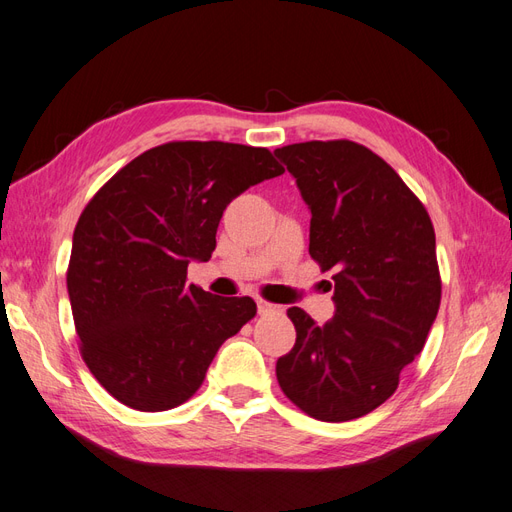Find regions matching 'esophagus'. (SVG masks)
<instances>
[{
	"label": "esophagus",
	"instance_id": "1",
	"mask_svg": "<svg viewBox=\"0 0 512 512\" xmlns=\"http://www.w3.org/2000/svg\"><path fill=\"white\" fill-rule=\"evenodd\" d=\"M276 309H279V306H276V304H272V302H268V300H264V298H257V311H259L261 315H266V313L276 311Z\"/></svg>",
	"mask_w": 512,
	"mask_h": 512
}]
</instances>
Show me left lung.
I'll use <instances>...</instances> for the list:
<instances>
[{"mask_svg": "<svg viewBox=\"0 0 512 512\" xmlns=\"http://www.w3.org/2000/svg\"><path fill=\"white\" fill-rule=\"evenodd\" d=\"M311 208L309 253L332 270L337 313L324 326L287 309L296 345L276 362L304 414L345 422L373 412L425 347L442 300L427 208L384 158L349 139L274 150Z\"/></svg>", "mask_w": 512, "mask_h": 512, "instance_id": "left-lung-1", "label": "left lung"}]
</instances>
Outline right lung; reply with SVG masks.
<instances>
[{
	"mask_svg": "<svg viewBox=\"0 0 512 512\" xmlns=\"http://www.w3.org/2000/svg\"><path fill=\"white\" fill-rule=\"evenodd\" d=\"M285 173L266 148L169 141L102 184L79 216L66 272L79 352L111 397L139 412L188 401L218 347L257 313L186 283L208 261L231 199Z\"/></svg>",
	"mask_w": 512,
	"mask_h": 512,
	"instance_id": "right-lung-1",
	"label": "right lung"
}]
</instances>
